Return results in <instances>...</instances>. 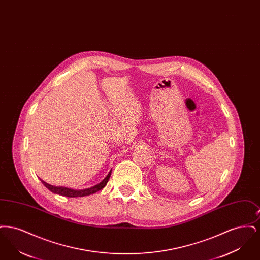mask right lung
I'll return each mask as SVG.
<instances>
[{
    "mask_svg": "<svg viewBox=\"0 0 260 260\" xmlns=\"http://www.w3.org/2000/svg\"><path fill=\"white\" fill-rule=\"evenodd\" d=\"M112 170L109 172V173L106 175V177L99 182V184L89 187V188H86V189H82V190H76V189H72V188H67L64 186H53L50 185L49 183H47L46 181H44L43 179L40 178L41 182L46 186L50 191L54 194H58L61 196H65V197H69V198H76V197H84V196H88L91 194H94L96 192H99V190H101L102 188H104L105 185L107 184L110 176H111Z\"/></svg>",
    "mask_w": 260,
    "mask_h": 260,
    "instance_id": "right-lung-1",
    "label": "right lung"
}]
</instances>
